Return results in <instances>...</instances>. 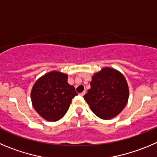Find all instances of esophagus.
<instances>
[{
	"label": "esophagus",
	"mask_w": 157,
	"mask_h": 157,
	"mask_svg": "<svg viewBox=\"0 0 157 157\" xmlns=\"http://www.w3.org/2000/svg\"><path fill=\"white\" fill-rule=\"evenodd\" d=\"M84 94H85V91H83V92H81V93L80 94V96H83Z\"/></svg>",
	"instance_id": "obj_1"
}]
</instances>
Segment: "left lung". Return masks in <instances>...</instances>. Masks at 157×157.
Here are the masks:
<instances>
[{"mask_svg":"<svg viewBox=\"0 0 157 157\" xmlns=\"http://www.w3.org/2000/svg\"><path fill=\"white\" fill-rule=\"evenodd\" d=\"M129 90L121 72L104 67L94 74L90 88L83 96L92 112L105 120L116 117L128 103Z\"/></svg>","mask_w":157,"mask_h":157,"instance_id":"8db88e82","label":"left lung"}]
</instances>
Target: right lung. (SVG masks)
I'll use <instances>...</instances> for the list:
<instances>
[{
  "instance_id": "right-lung-1",
  "label": "right lung",
  "mask_w": 157,
  "mask_h": 157,
  "mask_svg": "<svg viewBox=\"0 0 157 157\" xmlns=\"http://www.w3.org/2000/svg\"><path fill=\"white\" fill-rule=\"evenodd\" d=\"M67 79V74L53 70L39 77L32 87V106L46 121L61 119L68 111L72 99L77 95Z\"/></svg>"
}]
</instances>
